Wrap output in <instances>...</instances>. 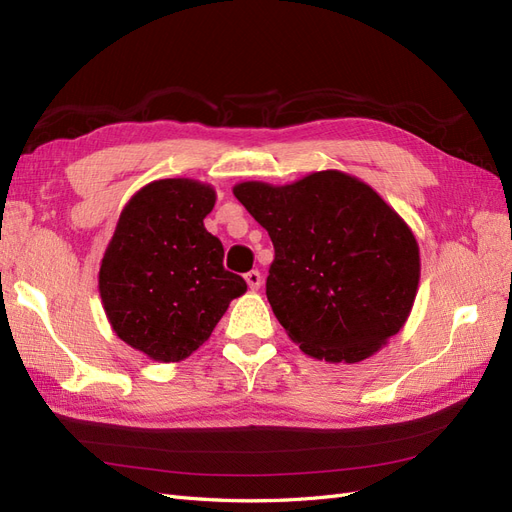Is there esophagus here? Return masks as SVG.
<instances>
[{"instance_id":"esophagus-1","label":"esophagus","mask_w":512,"mask_h":512,"mask_svg":"<svg viewBox=\"0 0 512 512\" xmlns=\"http://www.w3.org/2000/svg\"><path fill=\"white\" fill-rule=\"evenodd\" d=\"M245 282H247V286H250L252 290H258V288H260V284H262V275H260V271H250V273H245Z\"/></svg>"}]
</instances>
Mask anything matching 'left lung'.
Wrapping results in <instances>:
<instances>
[{"label": "left lung", "instance_id": "1", "mask_svg": "<svg viewBox=\"0 0 512 512\" xmlns=\"http://www.w3.org/2000/svg\"><path fill=\"white\" fill-rule=\"evenodd\" d=\"M232 192L269 232L267 299L305 354L359 363L404 327L421 277L418 243L367 183L320 170L288 185L243 181Z\"/></svg>", "mask_w": 512, "mask_h": 512}]
</instances>
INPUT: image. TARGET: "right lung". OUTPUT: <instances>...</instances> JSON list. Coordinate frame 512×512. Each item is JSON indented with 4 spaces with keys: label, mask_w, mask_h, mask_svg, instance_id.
Masks as SVG:
<instances>
[{
    "label": "right lung",
    "mask_w": 512,
    "mask_h": 512,
    "mask_svg": "<svg viewBox=\"0 0 512 512\" xmlns=\"http://www.w3.org/2000/svg\"><path fill=\"white\" fill-rule=\"evenodd\" d=\"M215 190L194 179H160L123 207L100 267V297L113 331L160 363L203 346L247 284L224 269V247L203 220Z\"/></svg>",
    "instance_id": "right-lung-1"
}]
</instances>
